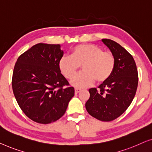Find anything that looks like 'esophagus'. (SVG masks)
I'll return each mask as SVG.
<instances>
[{
  "mask_svg": "<svg viewBox=\"0 0 152 152\" xmlns=\"http://www.w3.org/2000/svg\"><path fill=\"white\" fill-rule=\"evenodd\" d=\"M81 91V89H78V88H76L75 89V94H78L79 92H80Z\"/></svg>",
  "mask_w": 152,
  "mask_h": 152,
  "instance_id": "34e87169",
  "label": "esophagus"
}]
</instances>
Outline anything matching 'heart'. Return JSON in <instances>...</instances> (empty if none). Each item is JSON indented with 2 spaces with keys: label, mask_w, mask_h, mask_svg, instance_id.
I'll return each mask as SVG.
<instances>
[{
  "label": "heart",
  "mask_w": 152,
  "mask_h": 152,
  "mask_svg": "<svg viewBox=\"0 0 152 152\" xmlns=\"http://www.w3.org/2000/svg\"><path fill=\"white\" fill-rule=\"evenodd\" d=\"M83 70L76 75L71 84L78 89L105 82L112 76L115 67V58L112 52L103 51L94 44H80L74 47L71 56H63L59 60L58 67L63 75L71 80L80 66Z\"/></svg>",
  "instance_id": "b5f03b06"
}]
</instances>
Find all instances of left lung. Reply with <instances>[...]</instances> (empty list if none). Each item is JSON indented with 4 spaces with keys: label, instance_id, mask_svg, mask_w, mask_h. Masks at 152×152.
Here are the masks:
<instances>
[{
    "label": "left lung",
    "instance_id": "8db88e82",
    "mask_svg": "<svg viewBox=\"0 0 152 152\" xmlns=\"http://www.w3.org/2000/svg\"><path fill=\"white\" fill-rule=\"evenodd\" d=\"M102 41L115 58L112 76L98 86L89 89L90 97L85 103L87 112L101 121H112L123 114L135 96L138 76L132 56L121 45L110 39Z\"/></svg>",
    "mask_w": 152,
    "mask_h": 152
}]
</instances>
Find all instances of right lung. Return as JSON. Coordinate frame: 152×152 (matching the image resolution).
Masks as SVG:
<instances>
[{
  "label": "right lung",
  "mask_w": 152,
  "mask_h": 152,
  "mask_svg": "<svg viewBox=\"0 0 152 152\" xmlns=\"http://www.w3.org/2000/svg\"><path fill=\"white\" fill-rule=\"evenodd\" d=\"M63 56L60 45L38 43L21 54L15 64L14 96L25 114L36 123L48 124L61 118L74 96V88L59 69Z\"/></svg>",
  "instance_id": "right-lung-1"
}]
</instances>
